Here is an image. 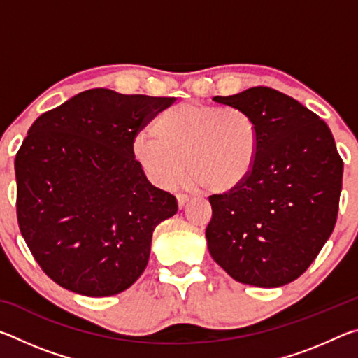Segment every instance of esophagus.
Wrapping results in <instances>:
<instances>
[{
    "label": "esophagus",
    "mask_w": 358,
    "mask_h": 358,
    "mask_svg": "<svg viewBox=\"0 0 358 358\" xmlns=\"http://www.w3.org/2000/svg\"><path fill=\"white\" fill-rule=\"evenodd\" d=\"M177 201H178V207L185 208L186 203L191 201V197L186 196V194H177Z\"/></svg>",
    "instance_id": "esophagus-1"
}]
</instances>
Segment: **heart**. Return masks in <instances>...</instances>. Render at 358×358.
<instances>
[{
    "instance_id": "1",
    "label": "heart",
    "mask_w": 358,
    "mask_h": 358,
    "mask_svg": "<svg viewBox=\"0 0 358 358\" xmlns=\"http://www.w3.org/2000/svg\"><path fill=\"white\" fill-rule=\"evenodd\" d=\"M151 134L134 138L132 156L156 186L177 183L186 166L202 191L226 194L243 185L256 166L257 124L237 107L181 102L157 115Z\"/></svg>"
}]
</instances>
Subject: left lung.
<instances>
[{
    "label": "left lung",
    "instance_id": "8db88e82",
    "mask_svg": "<svg viewBox=\"0 0 358 358\" xmlns=\"http://www.w3.org/2000/svg\"><path fill=\"white\" fill-rule=\"evenodd\" d=\"M213 99L251 115L259 150L243 185L210 196L208 251L235 281L284 286L305 273L335 227L343 185L335 138L324 120L273 88Z\"/></svg>",
    "mask_w": 358,
    "mask_h": 358
}]
</instances>
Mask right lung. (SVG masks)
Returning <instances> with one entry per match:
<instances>
[{
	"label": "right lung",
	"instance_id": "right-lung-1",
	"mask_svg": "<svg viewBox=\"0 0 358 358\" xmlns=\"http://www.w3.org/2000/svg\"><path fill=\"white\" fill-rule=\"evenodd\" d=\"M172 102L94 88L29 128L15 156L17 220L36 262L62 287L108 296L147 268L153 230L178 205L145 177L132 142Z\"/></svg>",
	"mask_w": 358,
	"mask_h": 358
}]
</instances>
